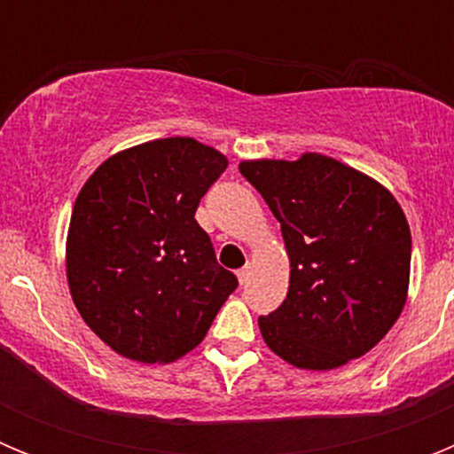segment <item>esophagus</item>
<instances>
[{
	"mask_svg": "<svg viewBox=\"0 0 454 454\" xmlns=\"http://www.w3.org/2000/svg\"><path fill=\"white\" fill-rule=\"evenodd\" d=\"M236 275H239V282L240 284H246L247 279H250V275H252V266H250V263H246V266L240 268V270L236 272Z\"/></svg>",
	"mask_w": 454,
	"mask_h": 454,
	"instance_id": "1",
	"label": "esophagus"
}]
</instances>
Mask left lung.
Returning <instances> with one entry per match:
<instances>
[{"instance_id":"1","label":"left lung","mask_w":454,"mask_h":454,"mask_svg":"<svg viewBox=\"0 0 454 454\" xmlns=\"http://www.w3.org/2000/svg\"><path fill=\"white\" fill-rule=\"evenodd\" d=\"M239 170L282 224L291 262L286 300L259 318L266 346L304 371L366 355L407 302L411 231L398 200L318 152L240 161Z\"/></svg>"}]
</instances>
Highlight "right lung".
<instances>
[{
  "label": "right lung",
  "instance_id": "obj_1",
  "mask_svg": "<svg viewBox=\"0 0 454 454\" xmlns=\"http://www.w3.org/2000/svg\"><path fill=\"white\" fill-rule=\"evenodd\" d=\"M227 163L188 136L156 138L108 156L79 191L67 286L83 323L118 355L177 362L202 343L239 286L195 220Z\"/></svg>",
  "mask_w": 454,
  "mask_h": 454
}]
</instances>
